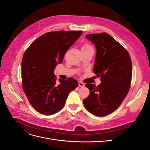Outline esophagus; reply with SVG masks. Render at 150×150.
I'll return each mask as SVG.
<instances>
[{"label": "esophagus", "instance_id": "34e87169", "mask_svg": "<svg viewBox=\"0 0 150 150\" xmlns=\"http://www.w3.org/2000/svg\"><path fill=\"white\" fill-rule=\"evenodd\" d=\"M78 84H79V86H81V87H84V85H85L83 83L81 82V81H79V82H78Z\"/></svg>", "mask_w": 150, "mask_h": 150}]
</instances>
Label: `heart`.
Masks as SVG:
<instances>
[{
	"mask_svg": "<svg viewBox=\"0 0 150 150\" xmlns=\"http://www.w3.org/2000/svg\"><path fill=\"white\" fill-rule=\"evenodd\" d=\"M89 47H92L89 44H84L82 47V48H89Z\"/></svg>",
	"mask_w": 150,
	"mask_h": 150,
	"instance_id": "obj_1",
	"label": "heart"
}]
</instances>
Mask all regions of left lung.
Returning <instances> with one entry per match:
<instances>
[{"instance_id": "left-lung-1", "label": "left lung", "mask_w": 150, "mask_h": 150, "mask_svg": "<svg viewBox=\"0 0 150 150\" xmlns=\"http://www.w3.org/2000/svg\"><path fill=\"white\" fill-rule=\"evenodd\" d=\"M97 50L93 71L101 83L86 84L89 95L85 108L97 116H105L119 108L128 94L132 78V62L127 50L106 33L88 34Z\"/></svg>"}]
</instances>
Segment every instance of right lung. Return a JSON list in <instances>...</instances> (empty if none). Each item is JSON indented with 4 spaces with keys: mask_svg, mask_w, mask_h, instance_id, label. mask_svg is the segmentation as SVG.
<instances>
[{
    "mask_svg": "<svg viewBox=\"0 0 150 150\" xmlns=\"http://www.w3.org/2000/svg\"><path fill=\"white\" fill-rule=\"evenodd\" d=\"M83 31H53L40 36L25 51L22 60V86L28 101L40 114L51 115L64 106L68 95L78 87L73 78L59 79L58 63Z\"/></svg>",
    "mask_w": 150,
    "mask_h": 150,
    "instance_id": "add662e5",
    "label": "right lung"
}]
</instances>
